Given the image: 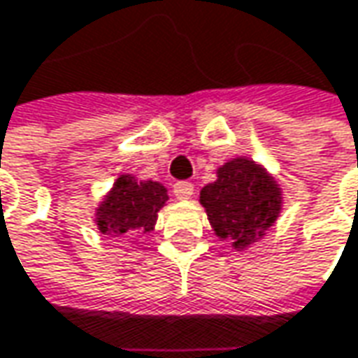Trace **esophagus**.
Wrapping results in <instances>:
<instances>
[{
	"instance_id": "1",
	"label": "esophagus",
	"mask_w": 358,
	"mask_h": 358,
	"mask_svg": "<svg viewBox=\"0 0 358 358\" xmlns=\"http://www.w3.org/2000/svg\"><path fill=\"white\" fill-rule=\"evenodd\" d=\"M192 194H194V184H190V182H176L174 184V196L178 200H190Z\"/></svg>"
}]
</instances>
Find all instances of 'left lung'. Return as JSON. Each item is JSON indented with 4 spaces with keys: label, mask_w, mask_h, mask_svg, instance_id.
Masks as SVG:
<instances>
[{
    "label": "left lung",
    "mask_w": 358,
    "mask_h": 358,
    "mask_svg": "<svg viewBox=\"0 0 358 358\" xmlns=\"http://www.w3.org/2000/svg\"><path fill=\"white\" fill-rule=\"evenodd\" d=\"M200 204L220 241L246 250L262 241L282 212V186L252 158L236 156L216 168V180L200 190Z\"/></svg>",
    "instance_id": "8db88e82"
}]
</instances>
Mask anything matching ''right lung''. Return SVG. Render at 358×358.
Returning <instances> with one entry per match:
<instances>
[{
	"label": "right lung",
	"mask_w": 358,
	"mask_h": 358,
	"mask_svg": "<svg viewBox=\"0 0 358 358\" xmlns=\"http://www.w3.org/2000/svg\"><path fill=\"white\" fill-rule=\"evenodd\" d=\"M168 200L162 182L140 180L134 174H120L94 212V224L101 234L124 236L130 232H152L158 212Z\"/></svg>",
	"instance_id": "1"
}]
</instances>
